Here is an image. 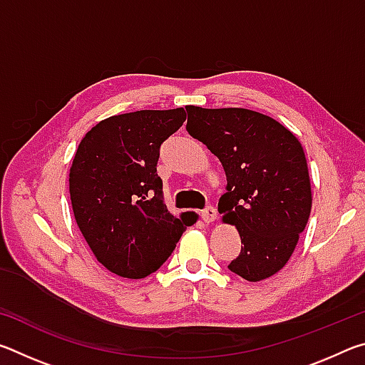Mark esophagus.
I'll list each match as a JSON object with an SVG mask.
<instances>
[{
	"mask_svg": "<svg viewBox=\"0 0 365 365\" xmlns=\"http://www.w3.org/2000/svg\"><path fill=\"white\" fill-rule=\"evenodd\" d=\"M215 217H217V211H215L214 207H206L205 211H201V219L206 222V224H211V222L215 220Z\"/></svg>",
	"mask_w": 365,
	"mask_h": 365,
	"instance_id": "1",
	"label": "esophagus"
}]
</instances>
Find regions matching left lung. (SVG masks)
Segmentation results:
<instances>
[{"mask_svg":"<svg viewBox=\"0 0 365 365\" xmlns=\"http://www.w3.org/2000/svg\"><path fill=\"white\" fill-rule=\"evenodd\" d=\"M187 130L217 156L227 177L219 212L237 227L233 274L261 282L285 267L312 207L306 154L272 117L243 108L187 106Z\"/></svg>","mask_w":365,"mask_h":365,"instance_id":"1","label":"left lung"}]
</instances>
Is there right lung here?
Segmentation results:
<instances>
[{"label": "right lung", "mask_w": 365, "mask_h": 365, "mask_svg": "<svg viewBox=\"0 0 365 365\" xmlns=\"http://www.w3.org/2000/svg\"><path fill=\"white\" fill-rule=\"evenodd\" d=\"M187 119L183 108L108 117L85 135L69 172L73 217L98 262L123 279H145L175 250L196 214L168 211L159 148Z\"/></svg>", "instance_id": "1"}]
</instances>
